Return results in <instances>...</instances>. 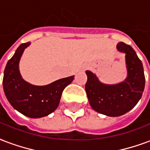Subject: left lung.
<instances>
[{
  "mask_svg": "<svg viewBox=\"0 0 150 150\" xmlns=\"http://www.w3.org/2000/svg\"><path fill=\"white\" fill-rule=\"evenodd\" d=\"M118 51L126 54L127 77L118 84L107 85L99 81L96 74L86 71L85 89L91 108L109 117H118L134 108L144 91L145 77L142 62L131 45L119 42Z\"/></svg>",
  "mask_w": 150,
  "mask_h": 150,
  "instance_id": "8db88e82",
  "label": "left lung"
}]
</instances>
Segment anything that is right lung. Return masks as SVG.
Here are the masks:
<instances>
[{
    "label": "right lung",
    "mask_w": 150,
    "mask_h": 150,
    "mask_svg": "<svg viewBox=\"0 0 150 150\" xmlns=\"http://www.w3.org/2000/svg\"><path fill=\"white\" fill-rule=\"evenodd\" d=\"M29 45L30 42L21 44L7 62L3 88L7 100L14 109L28 117L39 118L49 115L57 108L64 89L73 81L74 76L45 86H34L24 81L19 73L18 64L23 50Z\"/></svg>",
    "instance_id": "right-lung-1"
}]
</instances>
